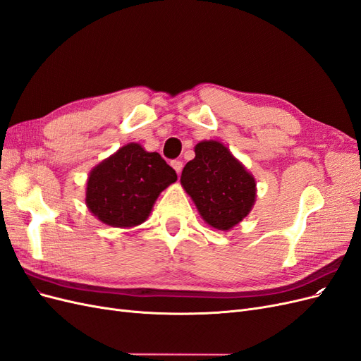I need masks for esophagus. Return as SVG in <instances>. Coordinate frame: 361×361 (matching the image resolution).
Segmentation results:
<instances>
[{"mask_svg": "<svg viewBox=\"0 0 361 361\" xmlns=\"http://www.w3.org/2000/svg\"><path fill=\"white\" fill-rule=\"evenodd\" d=\"M171 167L176 170V173L178 174H180V171H182V167H183V164H182V161H173L171 162Z\"/></svg>", "mask_w": 361, "mask_h": 361, "instance_id": "1", "label": "esophagus"}]
</instances>
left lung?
I'll return each mask as SVG.
<instances>
[{
	"label": "left lung",
	"mask_w": 361,
	"mask_h": 361,
	"mask_svg": "<svg viewBox=\"0 0 361 361\" xmlns=\"http://www.w3.org/2000/svg\"><path fill=\"white\" fill-rule=\"evenodd\" d=\"M194 152L195 158L182 170V187L207 224L231 231L256 202L253 174L220 141H200Z\"/></svg>",
	"instance_id": "1"
}]
</instances>
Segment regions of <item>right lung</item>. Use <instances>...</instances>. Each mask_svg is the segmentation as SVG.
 Listing matches in <instances>:
<instances>
[{
  "mask_svg": "<svg viewBox=\"0 0 361 361\" xmlns=\"http://www.w3.org/2000/svg\"><path fill=\"white\" fill-rule=\"evenodd\" d=\"M176 180L159 154L129 143L90 171L85 204L108 226L134 227L147 220L158 195Z\"/></svg>",
  "mask_w": 361,
  "mask_h": 361,
  "instance_id": "obj_1",
  "label": "right lung"
}]
</instances>
